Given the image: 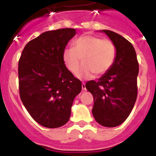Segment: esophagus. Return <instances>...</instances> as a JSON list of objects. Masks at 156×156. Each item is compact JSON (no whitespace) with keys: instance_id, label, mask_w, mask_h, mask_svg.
<instances>
[{"instance_id":"esophagus-1","label":"esophagus","mask_w":156,"mask_h":156,"mask_svg":"<svg viewBox=\"0 0 156 156\" xmlns=\"http://www.w3.org/2000/svg\"><path fill=\"white\" fill-rule=\"evenodd\" d=\"M82 90H86V83H85V82H82Z\"/></svg>"}]
</instances>
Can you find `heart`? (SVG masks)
I'll return each instance as SVG.
<instances>
[{"instance_id": "heart-1", "label": "heart", "mask_w": 156, "mask_h": 156, "mask_svg": "<svg viewBox=\"0 0 156 156\" xmlns=\"http://www.w3.org/2000/svg\"><path fill=\"white\" fill-rule=\"evenodd\" d=\"M116 54V47L112 40L87 35L74 40L73 48L64 50L62 59L73 74L78 73L82 62L84 66L78 77L89 78L94 74L101 76L109 71L115 63Z\"/></svg>"}]
</instances>
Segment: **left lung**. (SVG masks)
Masks as SVG:
<instances>
[{"label":"left lung","mask_w":156,"mask_h":156,"mask_svg":"<svg viewBox=\"0 0 156 156\" xmlns=\"http://www.w3.org/2000/svg\"><path fill=\"white\" fill-rule=\"evenodd\" d=\"M116 47V58L110 70L97 82L86 84L94 97L92 112L98 124L116 127L129 116L136 101L139 63L130 42L114 31L103 30Z\"/></svg>","instance_id":"1"}]
</instances>
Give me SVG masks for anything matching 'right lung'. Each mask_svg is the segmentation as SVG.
Segmentation results:
<instances>
[{
	"mask_svg": "<svg viewBox=\"0 0 156 156\" xmlns=\"http://www.w3.org/2000/svg\"><path fill=\"white\" fill-rule=\"evenodd\" d=\"M74 28L48 31L25 45L18 63L19 93L29 114L42 126L55 129L70 119L82 82L66 67L62 53Z\"/></svg>",
	"mask_w": 156,
	"mask_h": 156,
	"instance_id": "right-lung-1",
	"label": "right lung"
}]
</instances>
